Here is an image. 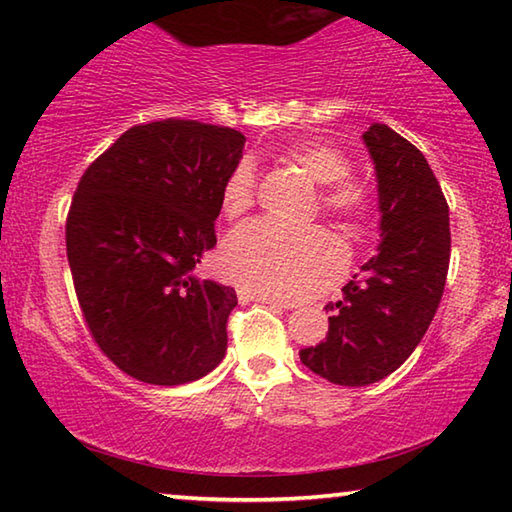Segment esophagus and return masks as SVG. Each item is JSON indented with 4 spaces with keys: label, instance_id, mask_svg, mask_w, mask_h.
Here are the masks:
<instances>
[{
    "label": "esophagus",
    "instance_id": "34e87169",
    "mask_svg": "<svg viewBox=\"0 0 512 512\" xmlns=\"http://www.w3.org/2000/svg\"><path fill=\"white\" fill-rule=\"evenodd\" d=\"M239 300L241 302H253L255 300V302H266V305H273V307H280V309H293V302L273 298V296H266V293L248 291V289H241L239 291Z\"/></svg>",
    "mask_w": 512,
    "mask_h": 512
}]
</instances>
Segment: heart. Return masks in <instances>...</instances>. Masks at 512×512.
Instances as JSON below:
<instances>
[{"instance_id":"1","label":"heart","mask_w":512,"mask_h":512,"mask_svg":"<svg viewBox=\"0 0 512 512\" xmlns=\"http://www.w3.org/2000/svg\"><path fill=\"white\" fill-rule=\"evenodd\" d=\"M287 160L314 180L320 207L334 219L357 225L370 212L366 187L350 180L352 164L329 144H291ZM257 178L248 160L232 167L221 185V212L239 219L255 203ZM221 273L248 291L273 298H305L327 284L341 268V250L320 228L289 230L268 221H250L225 239L219 255Z\"/></svg>"}]
</instances>
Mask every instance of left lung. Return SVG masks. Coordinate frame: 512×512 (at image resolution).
Instances as JSON below:
<instances>
[{
    "label": "left lung",
    "instance_id": "8db88e82",
    "mask_svg": "<svg viewBox=\"0 0 512 512\" xmlns=\"http://www.w3.org/2000/svg\"><path fill=\"white\" fill-rule=\"evenodd\" d=\"M363 144L375 162L381 244L329 302L327 339L300 361L339 386H368L395 372L418 348L443 298L449 268V207L424 155L386 124Z\"/></svg>",
    "mask_w": 512,
    "mask_h": 512
}]
</instances>
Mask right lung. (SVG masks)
I'll use <instances>...</instances> for the list:
<instances>
[{"label": "right lung", "mask_w": 512, "mask_h": 512, "mask_svg": "<svg viewBox=\"0 0 512 512\" xmlns=\"http://www.w3.org/2000/svg\"><path fill=\"white\" fill-rule=\"evenodd\" d=\"M246 137L194 119L133 126L83 173L65 244L101 352L155 386L205 377L228 348L235 289L194 268L216 246L221 185Z\"/></svg>", "instance_id": "right-lung-1"}]
</instances>
